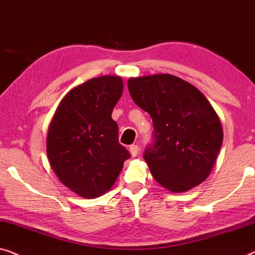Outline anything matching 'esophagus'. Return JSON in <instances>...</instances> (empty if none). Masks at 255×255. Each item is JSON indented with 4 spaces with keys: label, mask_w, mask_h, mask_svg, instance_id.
Returning a JSON list of instances; mask_svg holds the SVG:
<instances>
[{
    "label": "esophagus",
    "mask_w": 255,
    "mask_h": 255,
    "mask_svg": "<svg viewBox=\"0 0 255 255\" xmlns=\"http://www.w3.org/2000/svg\"><path fill=\"white\" fill-rule=\"evenodd\" d=\"M129 152H130V155H131L132 157L137 156V155H138V145L132 144V145L129 146Z\"/></svg>",
    "instance_id": "esophagus-1"
}]
</instances>
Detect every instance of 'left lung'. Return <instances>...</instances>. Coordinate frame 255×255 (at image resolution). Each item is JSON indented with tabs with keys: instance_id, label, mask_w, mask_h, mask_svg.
<instances>
[{
	"instance_id": "left-lung-1",
	"label": "left lung",
	"mask_w": 255,
	"mask_h": 255,
	"mask_svg": "<svg viewBox=\"0 0 255 255\" xmlns=\"http://www.w3.org/2000/svg\"><path fill=\"white\" fill-rule=\"evenodd\" d=\"M128 90L152 119L153 144L143 157L155 180L173 193L206 180L220 152L223 129L203 93L170 74L131 77Z\"/></svg>"
}]
</instances>
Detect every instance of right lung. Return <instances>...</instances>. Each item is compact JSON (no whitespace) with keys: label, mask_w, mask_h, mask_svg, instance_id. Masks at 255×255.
<instances>
[{"label":"right lung","mask_w":255,"mask_h":255,"mask_svg":"<svg viewBox=\"0 0 255 255\" xmlns=\"http://www.w3.org/2000/svg\"><path fill=\"white\" fill-rule=\"evenodd\" d=\"M123 90L119 76L91 78L67 93L49 124V164L59 180L84 199L110 191L130 157L112 119Z\"/></svg>","instance_id":"right-lung-1"}]
</instances>
